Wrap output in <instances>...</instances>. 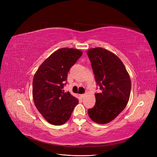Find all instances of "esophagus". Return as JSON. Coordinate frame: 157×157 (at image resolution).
Returning a JSON list of instances; mask_svg holds the SVG:
<instances>
[{"instance_id": "obj_1", "label": "esophagus", "mask_w": 157, "mask_h": 157, "mask_svg": "<svg viewBox=\"0 0 157 157\" xmlns=\"http://www.w3.org/2000/svg\"><path fill=\"white\" fill-rule=\"evenodd\" d=\"M84 96H85V94H80V96H81L82 98L84 97Z\"/></svg>"}]
</instances>
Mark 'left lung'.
<instances>
[{
  "label": "left lung",
  "mask_w": 157,
  "mask_h": 157,
  "mask_svg": "<svg viewBox=\"0 0 157 157\" xmlns=\"http://www.w3.org/2000/svg\"><path fill=\"white\" fill-rule=\"evenodd\" d=\"M87 54L91 61L97 84L101 90L96 93V104L89 109L90 118L98 124L112 121L124 110L130 98L131 80L122 61L102 48H91Z\"/></svg>",
  "instance_id": "1"
}]
</instances>
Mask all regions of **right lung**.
I'll use <instances>...</instances> for the list:
<instances>
[{"label": "right lung", "instance_id": "1", "mask_svg": "<svg viewBox=\"0 0 157 157\" xmlns=\"http://www.w3.org/2000/svg\"><path fill=\"white\" fill-rule=\"evenodd\" d=\"M82 52L60 48L51 54L35 73L33 81V98L38 111L53 125H61L71 116L78 99L63 90L67 73Z\"/></svg>", "mask_w": 157, "mask_h": 157}]
</instances>
